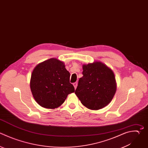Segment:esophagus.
Masks as SVG:
<instances>
[{
  "label": "esophagus",
  "mask_w": 148,
  "mask_h": 148,
  "mask_svg": "<svg viewBox=\"0 0 148 148\" xmlns=\"http://www.w3.org/2000/svg\"><path fill=\"white\" fill-rule=\"evenodd\" d=\"M73 84V86H74L75 88L76 89V87H77V82H75V83H74Z\"/></svg>",
  "instance_id": "34e87169"
}]
</instances>
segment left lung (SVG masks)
I'll return each instance as SVG.
<instances>
[{"mask_svg":"<svg viewBox=\"0 0 148 148\" xmlns=\"http://www.w3.org/2000/svg\"><path fill=\"white\" fill-rule=\"evenodd\" d=\"M75 94L82 103L91 110L108 105L116 91L114 75L111 69L99 61L84 64Z\"/></svg>","mask_w":148,"mask_h":148,"instance_id":"1","label":"left lung"}]
</instances>
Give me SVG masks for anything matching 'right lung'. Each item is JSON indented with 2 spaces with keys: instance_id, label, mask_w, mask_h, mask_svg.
<instances>
[{
  "instance_id": "add662e5",
  "label": "right lung",
  "mask_w": 148,
  "mask_h": 148,
  "mask_svg": "<svg viewBox=\"0 0 148 148\" xmlns=\"http://www.w3.org/2000/svg\"><path fill=\"white\" fill-rule=\"evenodd\" d=\"M70 73L63 62L52 58L39 64L34 69L30 82L34 99L41 106L55 109L61 106L68 94L75 92L69 82Z\"/></svg>"
}]
</instances>
